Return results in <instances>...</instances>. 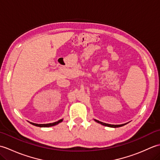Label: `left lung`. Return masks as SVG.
I'll list each match as a JSON object with an SVG mask.
<instances>
[{
  "label": "left lung",
  "mask_w": 160,
  "mask_h": 160,
  "mask_svg": "<svg viewBox=\"0 0 160 160\" xmlns=\"http://www.w3.org/2000/svg\"><path fill=\"white\" fill-rule=\"evenodd\" d=\"M96 122H97L99 124H101L102 125H104V126H106V127H113V128H117V127H122V126L125 125V124H120V125H114V124H106V123H104V122H100L98 121L97 120H94Z\"/></svg>",
  "instance_id": "obj_1"
}]
</instances>
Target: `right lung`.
Masks as SVG:
<instances>
[{
  "mask_svg": "<svg viewBox=\"0 0 160 160\" xmlns=\"http://www.w3.org/2000/svg\"><path fill=\"white\" fill-rule=\"evenodd\" d=\"M61 122H62V119L58 120V122H53V123H49V124H36V123H33V122H30V124H32L34 126H36V127H53V126H55L58 124L60 123Z\"/></svg>",
  "mask_w": 160,
  "mask_h": 160,
  "instance_id": "right-lung-1",
  "label": "right lung"
}]
</instances>
